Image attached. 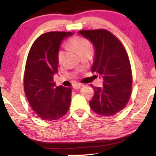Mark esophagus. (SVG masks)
Listing matches in <instances>:
<instances>
[{"label": "esophagus", "instance_id": "esophagus-1", "mask_svg": "<svg viewBox=\"0 0 156 156\" xmlns=\"http://www.w3.org/2000/svg\"><path fill=\"white\" fill-rule=\"evenodd\" d=\"M82 86H84V85L81 84H75V85L73 86V88L75 90H78V89H79V88H81Z\"/></svg>", "mask_w": 156, "mask_h": 156}]
</instances>
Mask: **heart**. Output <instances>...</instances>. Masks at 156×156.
<instances>
[{
  "instance_id": "1",
  "label": "heart",
  "mask_w": 156,
  "mask_h": 156,
  "mask_svg": "<svg viewBox=\"0 0 156 156\" xmlns=\"http://www.w3.org/2000/svg\"><path fill=\"white\" fill-rule=\"evenodd\" d=\"M67 46L75 50L80 55L84 52L91 50V44L89 41L81 36H75L69 39V41L67 42ZM64 55H65V51L62 49L59 50L57 53V59L59 63H61L63 60Z\"/></svg>"
}]
</instances>
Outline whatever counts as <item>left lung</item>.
<instances>
[{"label":"left lung","mask_w":156,"mask_h":156,"mask_svg":"<svg viewBox=\"0 0 156 156\" xmlns=\"http://www.w3.org/2000/svg\"><path fill=\"white\" fill-rule=\"evenodd\" d=\"M78 33L94 44L91 71L103 78V87L91 85L94 95L90 106L100 115H114L126 106L131 94V67L126 50L107 30H82Z\"/></svg>","instance_id":"8db88e82"}]
</instances>
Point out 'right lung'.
Returning a JSON list of instances; mask_svg holds the SVG:
<instances>
[{
	"mask_svg": "<svg viewBox=\"0 0 156 156\" xmlns=\"http://www.w3.org/2000/svg\"><path fill=\"white\" fill-rule=\"evenodd\" d=\"M72 32L50 31L33 43L26 60L24 90L33 111L43 120L60 119L69 111L72 89L56 87L53 75L58 72L57 53L65 37Z\"/></svg>",
	"mask_w": 156,
	"mask_h": 156,
	"instance_id": "obj_1",
	"label": "right lung"
}]
</instances>
